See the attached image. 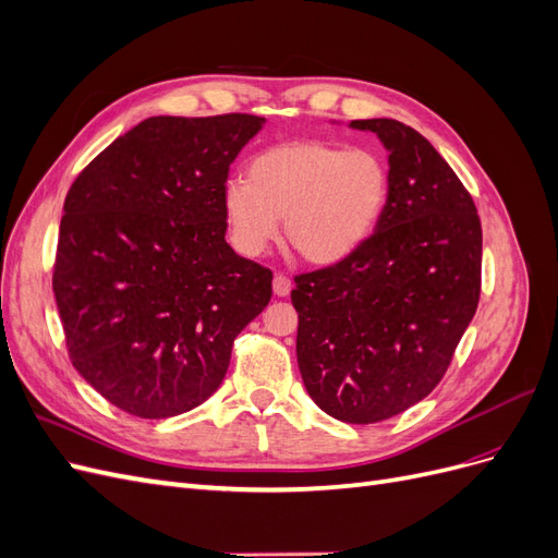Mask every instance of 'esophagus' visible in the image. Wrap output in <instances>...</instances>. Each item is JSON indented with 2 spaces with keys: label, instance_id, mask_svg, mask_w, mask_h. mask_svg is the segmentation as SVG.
Here are the masks:
<instances>
[{
  "label": "esophagus",
  "instance_id": "esophagus-1",
  "mask_svg": "<svg viewBox=\"0 0 558 558\" xmlns=\"http://www.w3.org/2000/svg\"><path fill=\"white\" fill-rule=\"evenodd\" d=\"M272 291L277 298H283L291 293V279L286 275H275V281H272Z\"/></svg>",
  "mask_w": 558,
  "mask_h": 558
}]
</instances>
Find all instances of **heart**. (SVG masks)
<instances>
[{"instance_id": "obj_1", "label": "heart", "mask_w": 558, "mask_h": 558, "mask_svg": "<svg viewBox=\"0 0 558 558\" xmlns=\"http://www.w3.org/2000/svg\"><path fill=\"white\" fill-rule=\"evenodd\" d=\"M388 170L369 148L289 142L251 158L246 181L223 189L232 244L260 256L283 232L302 258L332 265L351 256L381 221Z\"/></svg>"}]
</instances>
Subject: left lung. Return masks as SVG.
Listing matches in <instances>:
<instances>
[{
  "instance_id": "1",
  "label": "left lung",
  "mask_w": 558,
  "mask_h": 558,
  "mask_svg": "<svg viewBox=\"0 0 558 558\" xmlns=\"http://www.w3.org/2000/svg\"><path fill=\"white\" fill-rule=\"evenodd\" d=\"M388 150V202L337 265L295 277L298 367L310 398L344 424H377L440 384L477 312L482 226L470 193L416 130L351 121Z\"/></svg>"
}]
</instances>
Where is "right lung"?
Segmentation results:
<instances>
[{"label": "right lung", "mask_w": 558, "mask_h": 558, "mask_svg": "<svg viewBox=\"0 0 558 558\" xmlns=\"http://www.w3.org/2000/svg\"><path fill=\"white\" fill-rule=\"evenodd\" d=\"M265 118L154 116L64 199L53 293L78 375L118 410L167 418L221 386L272 272L226 242L230 165Z\"/></svg>", "instance_id": "right-lung-1"}]
</instances>
